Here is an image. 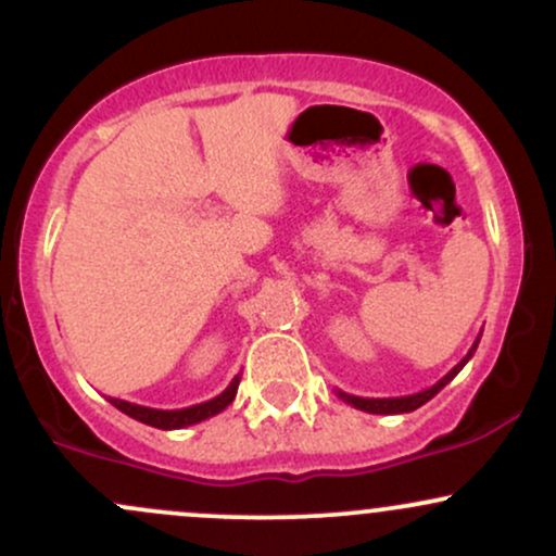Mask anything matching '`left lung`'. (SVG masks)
I'll list each match as a JSON object with an SVG mask.
<instances>
[{
    "label": "left lung",
    "instance_id": "obj_1",
    "mask_svg": "<svg viewBox=\"0 0 556 556\" xmlns=\"http://www.w3.org/2000/svg\"><path fill=\"white\" fill-rule=\"evenodd\" d=\"M478 340H481V334H478ZM478 340L473 342V348L468 350V355H465V358H463L460 363H457V366L452 368L450 374L444 376V379H439L437 384L429 387V389H424V392L407 394V397H355V394H348V392H342V389H337V397H340L342 402H348V405L358 407V410L376 413V416H397V413H413V410H418L420 405H426V402H429L431 397H437V394L442 392V389H444L446 384H450V381L455 379L457 374L463 371L465 363L473 358V353H476V348H478Z\"/></svg>",
    "mask_w": 556,
    "mask_h": 556
}]
</instances>
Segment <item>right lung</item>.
Instances as JSON below:
<instances>
[{"mask_svg": "<svg viewBox=\"0 0 556 556\" xmlns=\"http://www.w3.org/2000/svg\"><path fill=\"white\" fill-rule=\"evenodd\" d=\"M238 387H240V376H235L225 392L216 394L214 400L201 402V405L180 407V410H156V407H143V405H136V402H125L117 397H110V402L117 407V410H123L125 416L140 420V424L154 426V429L172 431V429H185V426L201 424V420L212 418V416H216V413L225 410L229 402L235 400V394H238Z\"/></svg>", "mask_w": 556, "mask_h": 556, "instance_id": "obj_1", "label": "right lung"}]
</instances>
